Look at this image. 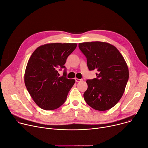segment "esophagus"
Segmentation results:
<instances>
[{
  "label": "esophagus",
  "instance_id": "esophagus-1",
  "mask_svg": "<svg viewBox=\"0 0 148 148\" xmlns=\"http://www.w3.org/2000/svg\"><path fill=\"white\" fill-rule=\"evenodd\" d=\"M75 80L76 82H81L83 80V79H79V78H75Z\"/></svg>",
  "mask_w": 148,
  "mask_h": 148
}]
</instances>
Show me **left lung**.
<instances>
[{"mask_svg": "<svg viewBox=\"0 0 148 148\" xmlns=\"http://www.w3.org/2000/svg\"><path fill=\"white\" fill-rule=\"evenodd\" d=\"M78 47L87 58L89 70L98 71L97 78L86 81L88 88L84 99L96 110H109L125 92L129 79L127 65L119 51L109 43L83 42Z\"/></svg>", "mask_w": 148, "mask_h": 148, "instance_id": "left-lung-1", "label": "left lung"}]
</instances>
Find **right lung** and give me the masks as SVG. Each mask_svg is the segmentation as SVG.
Segmentation results:
<instances>
[{"label":"right lung","instance_id":"right-lung-1","mask_svg":"<svg viewBox=\"0 0 148 148\" xmlns=\"http://www.w3.org/2000/svg\"><path fill=\"white\" fill-rule=\"evenodd\" d=\"M75 43H51L38 47L28 60L24 82L34 102L47 110L56 109L65 101L75 81L68 79L66 72L60 77L66 60L76 48Z\"/></svg>","mask_w":148,"mask_h":148}]
</instances>
